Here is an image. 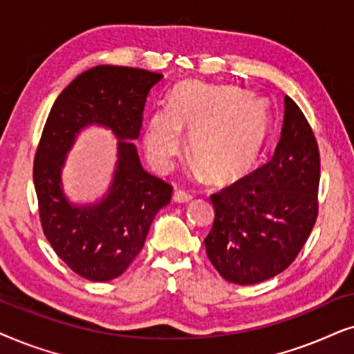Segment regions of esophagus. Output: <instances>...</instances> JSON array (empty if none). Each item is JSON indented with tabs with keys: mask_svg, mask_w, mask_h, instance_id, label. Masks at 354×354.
Returning a JSON list of instances; mask_svg holds the SVG:
<instances>
[{
	"mask_svg": "<svg viewBox=\"0 0 354 354\" xmlns=\"http://www.w3.org/2000/svg\"><path fill=\"white\" fill-rule=\"evenodd\" d=\"M192 199V196L189 192L183 191V189H176L173 192V201L178 202V204H185V202H189Z\"/></svg>",
	"mask_w": 354,
	"mask_h": 354,
	"instance_id": "1",
	"label": "esophagus"
}]
</instances>
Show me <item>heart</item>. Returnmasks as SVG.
<instances>
[{"instance_id": "b5f03b06", "label": "heart", "mask_w": 354, "mask_h": 354, "mask_svg": "<svg viewBox=\"0 0 354 354\" xmlns=\"http://www.w3.org/2000/svg\"><path fill=\"white\" fill-rule=\"evenodd\" d=\"M191 133L192 158L214 181H233L252 169L270 134L267 103L233 86L181 84L169 106L150 116L145 150L153 167L167 168Z\"/></svg>"}]
</instances>
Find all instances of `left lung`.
Instances as JSON below:
<instances>
[{
    "mask_svg": "<svg viewBox=\"0 0 354 354\" xmlns=\"http://www.w3.org/2000/svg\"><path fill=\"white\" fill-rule=\"evenodd\" d=\"M319 181L317 140L304 113L286 95L273 157L210 196L215 220L204 244L220 275L254 285L288 268L317 220Z\"/></svg>",
    "mask_w": 354,
    "mask_h": 354,
    "instance_id": "left-lung-1",
    "label": "left lung"
}]
</instances>
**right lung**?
<instances>
[{
	"label": "right lung",
	"instance_id": "obj_1",
	"mask_svg": "<svg viewBox=\"0 0 354 354\" xmlns=\"http://www.w3.org/2000/svg\"><path fill=\"white\" fill-rule=\"evenodd\" d=\"M162 77L128 66H95L59 93L46 118L34 158L40 223L56 256L86 280L120 277L144 248L153 216L171 201L173 186L145 171L131 142L140 134L150 88ZM93 122L120 139L117 171L98 205L77 207L60 191V168L75 134Z\"/></svg>",
	"mask_w": 354,
	"mask_h": 354
}]
</instances>
